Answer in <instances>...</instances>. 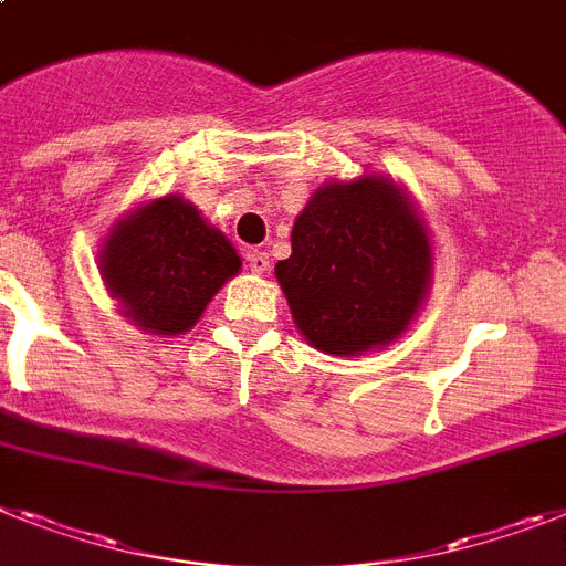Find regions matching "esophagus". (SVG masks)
<instances>
[{
  "label": "esophagus",
  "mask_w": 566,
  "mask_h": 566,
  "mask_svg": "<svg viewBox=\"0 0 566 566\" xmlns=\"http://www.w3.org/2000/svg\"><path fill=\"white\" fill-rule=\"evenodd\" d=\"M247 268L253 270V273H264L270 268V255L261 253V250H250L247 253Z\"/></svg>",
  "instance_id": "esophagus-1"
}]
</instances>
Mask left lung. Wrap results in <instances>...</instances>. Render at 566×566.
Returning <instances> with one entry per match:
<instances>
[{"label": "left lung", "mask_w": 566, "mask_h": 566, "mask_svg": "<svg viewBox=\"0 0 566 566\" xmlns=\"http://www.w3.org/2000/svg\"><path fill=\"white\" fill-rule=\"evenodd\" d=\"M293 253L275 264L296 327L325 354L388 345L415 319L431 247L388 178L327 184L296 218Z\"/></svg>", "instance_id": "1"}]
</instances>
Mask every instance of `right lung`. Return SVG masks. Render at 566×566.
Returning a JSON list of instances; mask_svg holds the SVG:
<instances>
[{"mask_svg": "<svg viewBox=\"0 0 566 566\" xmlns=\"http://www.w3.org/2000/svg\"><path fill=\"white\" fill-rule=\"evenodd\" d=\"M103 279L126 316L149 334H184L218 287L239 273L230 241L203 224L192 203L166 195L114 227Z\"/></svg>", "mask_w": 566, "mask_h": 566, "instance_id": "1", "label": "right lung"}]
</instances>
